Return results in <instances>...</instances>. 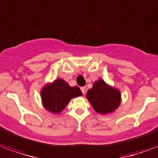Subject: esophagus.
<instances>
[{"instance_id":"1","label":"esophagus","mask_w":158,"mask_h":158,"mask_svg":"<svg viewBox=\"0 0 158 158\" xmlns=\"http://www.w3.org/2000/svg\"><path fill=\"white\" fill-rule=\"evenodd\" d=\"M80 89H81L82 92H83V94H85V92H86V88H85V87H82Z\"/></svg>"}]
</instances>
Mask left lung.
<instances>
[{
  "instance_id": "left-lung-1",
  "label": "left lung",
  "mask_w": 158,
  "mask_h": 158,
  "mask_svg": "<svg viewBox=\"0 0 158 158\" xmlns=\"http://www.w3.org/2000/svg\"><path fill=\"white\" fill-rule=\"evenodd\" d=\"M87 98L94 110L99 114H108L114 111L120 104V92L110 88L104 80L100 79L87 92Z\"/></svg>"
}]
</instances>
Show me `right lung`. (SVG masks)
Segmentation results:
<instances>
[{
	"label": "right lung",
	"mask_w": 158,
	"mask_h": 158,
	"mask_svg": "<svg viewBox=\"0 0 158 158\" xmlns=\"http://www.w3.org/2000/svg\"><path fill=\"white\" fill-rule=\"evenodd\" d=\"M79 96H82V92L79 87H70L63 79H57L45 86L41 92L44 106L54 114L61 112L70 99Z\"/></svg>",
	"instance_id": "obj_1"
}]
</instances>
